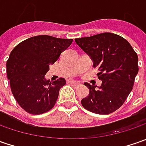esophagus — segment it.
Listing matches in <instances>:
<instances>
[{"label":"esophagus","instance_id":"1","mask_svg":"<svg viewBox=\"0 0 146 146\" xmlns=\"http://www.w3.org/2000/svg\"><path fill=\"white\" fill-rule=\"evenodd\" d=\"M69 83L70 84H73V85H75V86H76V85H79V82L76 81V80H69Z\"/></svg>","mask_w":146,"mask_h":146}]
</instances>
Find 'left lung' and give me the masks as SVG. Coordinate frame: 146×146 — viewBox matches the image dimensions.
<instances>
[{
    "instance_id": "obj_1",
    "label": "left lung",
    "mask_w": 146,
    "mask_h": 146,
    "mask_svg": "<svg viewBox=\"0 0 146 146\" xmlns=\"http://www.w3.org/2000/svg\"><path fill=\"white\" fill-rule=\"evenodd\" d=\"M98 67L102 85L84 83L89 89L83 98L84 108L98 115H108L118 110L132 90L138 73V57L129 42L119 35L105 32L75 39Z\"/></svg>"
}]
</instances>
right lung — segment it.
Masks as SVG:
<instances>
[{
  "mask_svg": "<svg viewBox=\"0 0 146 146\" xmlns=\"http://www.w3.org/2000/svg\"><path fill=\"white\" fill-rule=\"evenodd\" d=\"M72 41L36 36L22 41L11 51L6 62L7 77L15 100L26 112L40 115L54 106L66 80L59 78L50 82L44 76L49 64H53Z\"/></svg>",
  "mask_w": 146,
  "mask_h": 146,
  "instance_id": "obj_1",
  "label": "right lung"
}]
</instances>
